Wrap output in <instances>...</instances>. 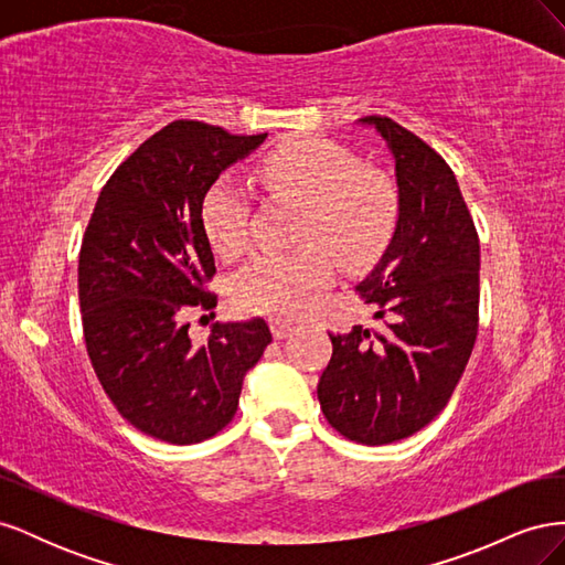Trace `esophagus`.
I'll return each mask as SVG.
<instances>
[{
  "instance_id": "esophagus-1",
  "label": "esophagus",
  "mask_w": 565,
  "mask_h": 565,
  "mask_svg": "<svg viewBox=\"0 0 565 565\" xmlns=\"http://www.w3.org/2000/svg\"><path fill=\"white\" fill-rule=\"evenodd\" d=\"M270 332L276 339H285V337L292 334V324L282 322V320H270Z\"/></svg>"
}]
</instances>
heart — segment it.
<instances>
[{"label":"heart","instance_id":"b5f03b06","mask_svg":"<svg viewBox=\"0 0 565 565\" xmlns=\"http://www.w3.org/2000/svg\"><path fill=\"white\" fill-rule=\"evenodd\" d=\"M270 195L301 204L295 252L254 256L233 276V301L247 313L295 320L334 280V259L358 268L377 259L398 221L393 183L365 169L347 148L322 139L287 143L259 164ZM202 228L212 249L233 259L249 243V198L218 179L202 200Z\"/></svg>","mask_w":565,"mask_h":565}]
</instances>
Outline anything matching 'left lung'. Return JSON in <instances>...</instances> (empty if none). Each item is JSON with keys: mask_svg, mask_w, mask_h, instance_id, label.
I'll return each mask as SVG.
<instances>
[{"mask_svg": "<svg viewBox=\"0 0 565 565\" xmlns=\"http://www.w3.org/2000/svg\"><path fill=\"white\" fill-rule=\"evenodd\" d=\"M355 125L377 131L396 167L398 221L391 243L355 285L384 332L361 324L330 334L318 382L324 419L349 440L386 446L417 434L448 405L478 332L481 247L448 162L388 117Z\"/></svg>", "mask_w": 565, "mask_h": 565, "instance_id": "1", "label": "left lung"}]
</instances>
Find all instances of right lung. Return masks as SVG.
Masks as SVG:
<instances>
[{"label": "right lung", "mask_w": 565, "mask_h": 565, "mask_svg": "<svg viewBox=\"0 0 565 565\" xmlns=\"http://www.w3.org/2000/svg\"><path fill=\"white\" fill-rule=\"evenodd\" d=\"M266 136L177 119L134 150L96 200L77 268L84 341L117 413L146 436L174 446L216 436L270 344L262 318L216 322L202 344L183 320L188 306H216L204 292L216 273L204 193Z\"/></svg>", "instance_id": "add662e5"}]
</instances>
